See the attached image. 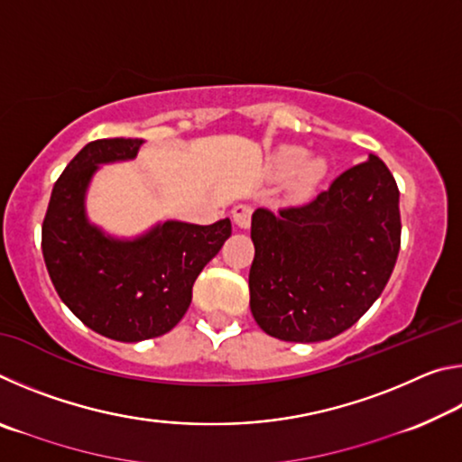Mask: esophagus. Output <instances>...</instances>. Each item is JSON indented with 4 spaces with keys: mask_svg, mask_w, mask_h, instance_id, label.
I'll return each instance as SVG.
<instances>
[{
    "mask_svg": "<svg viewBox=\"0 0 462 462\" xmlns=\"http://www.w3.org/2000/svg\"><path fill=\"white\" fill-rule=\"evenodd\" d=\"M250 216H253V208L245 206V203H238V206H234V209H232L234 224H236L238 228H248V226H250Z\"/></svg>",
    "mask_w": 462,
    "mask_h": 462,
    "instance_id": "34e87169",
    "label": "esophagus"
}]
</instances>
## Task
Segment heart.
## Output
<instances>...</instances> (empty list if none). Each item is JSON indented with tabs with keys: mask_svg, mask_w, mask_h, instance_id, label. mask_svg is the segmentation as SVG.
Returning <instances> with one entry per match:
<instances>
[{
	"mask_svg": "<svg viewBox=\"0 0 462 462\" xmlns=\"http://www.w3.org/2000/svg\"><path fill=\"white\" fill-rule=\"evenodd\" d=\"M308 152L306 148L295 146V144H285L281 146L275 156V165L281 171V173H295L300 165L304 167L300 171V183L310 189L316 183L322 181V177L326 175V162L322 159H311L308 161Z\"/></svg>",
	"mask_w": 462,
	"mask_h": 462,
	"instance_id": "1",
	"label": "heart"
}]
</instances>
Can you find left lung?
Segmentation results:
<instances>
[{
    "mask_svg": "<svg viewBox=\"0 0 462 462\" xmlns=\"http://www.w3.org/2000/svg\"><path fill=\"white\" fill-rule=\"evenodd\" d=\"M250 311L285 342L330 340L385 289L402 242L400 189L379 156L344 171L330 189L250 224Z\"/></svg>",
    "mask_w": 462,
    "mask_h": 462,
    "instance_id": "left-lung-1",
    "label": "left lung"
}]
</instances>
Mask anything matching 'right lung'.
<instances>
[{
    "label": "right lung",
    "instance_id": "add662e5",
    "mask_svg": "<svg viewBox=\"0 0 462 462\" xmlns=\"http://www.w3.org/2000/svg\"><path fill=\"white\" fill-rule=\"evenodd\" d=\"M143 143L85 144L54 183L42 222V254L59 297L93 332L118 342L173 330L195 279L232 234L228 217L209 226L167 220L136 238H116L89 222L85 195L99 165L136 159Z\"/></svg>",
    "mask_w": 462,
    "mask_h": 462
}]
</instances>
